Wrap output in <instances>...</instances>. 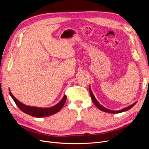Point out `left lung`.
Instances as JSON below:
<instances>
[{"instance_id": "1", "label": "left lung", "mask_w": 149, "mask_h": 149, "mask_svg": "<svg viewBox=\"0 0 149 149\" xmlns=\"http://www.w3.org/2000/svg\"><path fill=\"white\" fill-rule=\"evenodd\" d=\"M89 93H90V95H91V99H92V101L93 102H94V104H95L97 107L98 109L102 111H104V112H109V113H112V114H116V113H120V112H124V111H128L129 109H131V108L136 104L137 102H134V104H132V105H130L127 107L125 108H124V109H121V110H119V111H112V110H109L107 109V108L103 107L102 105H101L100 103L98 102V101L96 100V99L95 98V97H94V96L93 95V94L92 93V91L91 88H90L89 87Z\"/></svg>"}]
</instances>
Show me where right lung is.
Here are the masks:
<instances>
[{"mask_svg":"<svg viewBox=\"0 0 149 149\" xmlns=\"http://www.w3.org/2000/svg\"><path fill=\"white\" fill-rule=\"evenodd\" d=\"M9 94L13 101H14L15 103L16 104V105L22 112H24L25 113L30 116L35 117V118H44V117H47L56 113V112L60 111L62 109V107L65 105V102L66 101V96L65 95L59 103H58L57 104L53 107L48 108L36 107L32 106H28L24 104H22L19 100H17L13 96L11 92H9Z\"/></svg>","mask_w":149,"mask_h":149,"instance_id":"add662e5","label":"right lung"}]
</instances>
